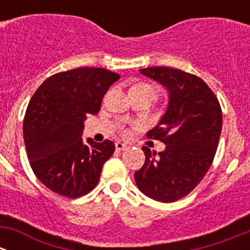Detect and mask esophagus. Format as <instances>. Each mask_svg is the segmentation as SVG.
Segmentation results:
<instances>
[{"label": "esophagus", "mask_w": 250, "mask_h": 250, "mask_svg": "<svg viewBox=\"0 0 250 250\" xmlns=\"http://www.w3.org/2000/svg\"><path fill=\"white\" fill-rule=\"evenodd\" d=\"M115 146H116V150H118V151L127 150V148L129 147L128 145H125V144H123V143H120V141H118V143H116Z\"/></svg>", "instance_id": "esophagus-1"}]
</instances>
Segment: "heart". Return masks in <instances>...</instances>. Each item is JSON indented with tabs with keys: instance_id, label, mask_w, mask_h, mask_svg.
I'll use <instances>...</instances> for the list:
<instances>
[{
	"instance_id": "1",
	"label": "heart",
	"mask_w": 250,
	"mask_h": 250,
	"mask_svg": "<svg viewBox=\"0 0 250 250\" xmlns=\"http://www.w3.org/2000/svg\"><path fill=\"white\" fill-rule=\"evenodd\" d=\"M132 89L146 90V92H151V93H153V94H155V88H153L152 85H150V84H146V83H140V84L134 85V87H133ZM125 133H127V132H125Z\"/></svg>"
}]
</instances>
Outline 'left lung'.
<instances>
[{"mask_svg":"<svg viewBox=\"0 0 250 250\" xmlns=\"http://www.w3.org/2000/svg\"><path fill=\"white\" fill-rule=\"evenodd\" d=\"M168 90V107L147 137L166 144L162 152L143 146L145 163L134 173L144 195L169 203L185 197L213 163L223 127L220 104L200 77L178 69H140Z\"/></svg>","mask_w":250,"mask_h":250,"instance_id":"8db88e82","label":"left lung"}]
</instances>
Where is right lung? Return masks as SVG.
<instances>
[{"instance_id": "add662e5", "label": "right lung", "mask_w": 250, "mask_h": 250, "mask_svg": "<svg viewBox=\"0 0 250 250\" xmlns=\"http://www.w3.org/2000/svg\"><path fill=\"white\" fill-rule=\"evenodd\" d=\"M120 75L102 67H78L48 77L27 105L22 125L32 170L58 195L77 198L97 186L115 144L82 140L87 115H97Z\"/></svg>"}]
</instances>
